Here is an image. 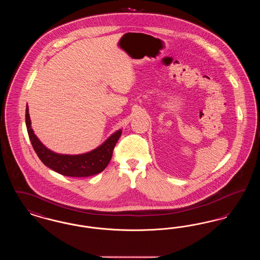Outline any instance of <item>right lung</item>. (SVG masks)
<instances>
[{
	"label": "right lung",
	"mask_w": 260,
	"mask_h": 260,
	"mask_svg": "<svg viewBox=\"0 0 260 260\" xmlns=\"http://www.w3.org/2000/svg\"><path fill=\"white\" fill-rule=\"evenodd\" d=\"M25 119L28 136L40 160L52 171L66 176L86 177L104 171L111 160L114 147L122 135V129L117 131L102 145L86 154L62 155L47 148L35 136L31 127L28 106L26 107Z\"/></svg>",
	"instance_id": "add662e5"
}]
</instances>
